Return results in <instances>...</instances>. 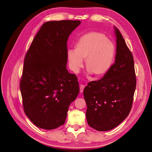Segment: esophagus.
I'll use <instances>...</instances> for the list:
<instances>
[{
    "label": "esophagus",
    "instance_id": "1",
    "mask_svg": "<svg viewBox=\"0 0 152 152\" xmlns=\"http://www.w3.org/2000/svg\"><path fill=\"white\" fill-rule=\"evenodd\" d=\"M85 87V85H80V93H83V90H84Z\"/></svg>",
    "mask_w": 152,
    "mask_h": 152
}]
</instances>
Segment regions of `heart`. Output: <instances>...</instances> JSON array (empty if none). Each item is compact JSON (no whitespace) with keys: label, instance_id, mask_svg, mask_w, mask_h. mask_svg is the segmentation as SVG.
<instances>
[{"label":"heart","instance_id":"heart-1","mask_svg":"<svg viewBox=\"0 0 152 152\" xmlns=\"http://www.w3.org/2000/svg\"><path fill=\"white\" fill-rule=\"evenodd\" d=\"M115 47L104 33L91 31L83 35L76 44L75 50L69 49L67 56L71 69L78 72L86 59L88 72L96 77L106 75L114 62Z\"/></svg>","mask_w":152,"mask_h":152}]
</instances>
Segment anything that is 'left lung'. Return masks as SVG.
<instances>
[{
    "instance_id": "left-lung-1",
    "label": "left lung",
    "mask_w": 152,
    "mask_h": 152,
    "mask_svg": "<svg viewBox=\"0 0 152 152\" xmlns=\"http://www.w3.org/2000/svg\"><path fill=\"white\" fill-rule=\"evenodd\" d=\"M115 62L106 75L89 82L83 91L88 124L99 131L112 129L128 117L136 86L133 54L115 27Z\"/></svg>"
}]
</instances>
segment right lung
<instances>
[{"instance_id":"1","label":"right lung","mask_w":152,"mask_h":152,"mask_svg":"<svg viewBox=\"0 0 152 152\" xmlns=\"http://www.w3.org/2000/svg\"><path fill=\"white\" fill-rule=\"evenodd\" d=\"M79 20L44 23L24 60L20 80L24 113L37 127L53 129L64 124L69 105L80 92L77 77L66 69L68 37Z\"/></svg>"}]
</instances>
